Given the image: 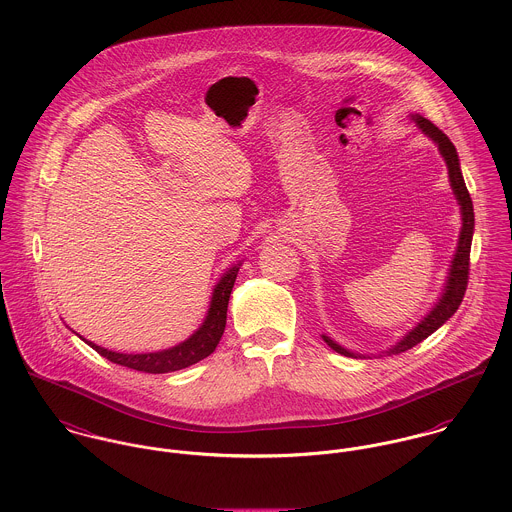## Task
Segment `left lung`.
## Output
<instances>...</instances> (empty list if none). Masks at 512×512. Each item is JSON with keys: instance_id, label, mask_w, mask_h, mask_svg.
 Wrapping results in <instances>:
<instances>
[{"instance_id": "1", "label": "left lung", "mask_w": 512, "mask_h": 512, "mask_svg": "<svg viewBox=\"0 0 512 512\" xmlns=\"http://www.w3.org/2000/svg\"><path fill=\"white\" fill-rule=\"evenodd\" d=\"M416 123L420 125V129L432 137L438 147H440V153L442 157L446 159V165H448V171H450V182H452V188H454L455 198L461 206V233H459V243H457V253H455L454 261H452V269H450V277H448V284H446V290L440 298V302L436 304V308L412 330L408 332L402 340L398 341L395 347H391L389 351H385L387 355H398L402 351H408L412 349L416 343H420L422 340H426L430 334H434L448 318H452L455 314V310L459 308L463 296H465V288H467V281H469V253H471V237H473V226H475V216H473V202H471V196L467 192V186H465V180L461 176V169H459V159H457V153H455L454 143L448 139V135L436 127L430 119H424L420 115L414 117ZM324 341L341 355H347V357H357L355 353L343 349L341 345H338L336 341L330 340L328 336H324Z\"/></svg>"}]
</instances>
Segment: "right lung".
<instances>
[{"label": "right lung", "mask_w": 512, "mask_h": 512, "mask_svg": "<svg viewBox=\"0 0 512 512\" xmlns=\"http://www.w3.org/2000/svg\"><path fill=\"white\" fill-rule=\"evenodd\" d=\"M237 271H239V267H231L228 273L222 277V281L216 284L204 324L200 326V330L196 334H192L180 345H174L171 349L157 351V353H135V355L133 353H115V351L104 349L92 341H88V345L92 349H96L102 357L110 359L112 363L135 369V371H143V373H155V375L171 373V371L184 369L188 365H194V363L202 361L204 357H208L224 336L226 320H228L229 294H231V288L235 283Z\"/></svg>", "instance_id": "right-lung-1"}]
</instances>
